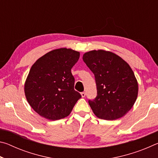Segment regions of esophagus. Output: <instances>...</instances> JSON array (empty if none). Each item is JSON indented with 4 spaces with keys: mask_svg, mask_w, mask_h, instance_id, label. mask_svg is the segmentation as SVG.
<instances>
[{
    "mask_svg": "<svg viewBox=\"0 0 158 158\" xmlns=\"http://www.w3.org/2000/svg\"><path fill=\"white\" fill-rule=\"evenodd\" d=\"M81 97L82 98H84L85 96V92H82V93H81Z\"/></svg>",
    "mask_w": 158,
    "mask_h": 158,
    "instance_id": "1",
    "label": "esophagus"
}]
</instances>
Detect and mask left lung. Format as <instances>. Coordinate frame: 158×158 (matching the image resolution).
Instances as JSON below:
<instances>
[{"label": "left lung", "instance_id": "8db88e82", "mask_svg": "<svg viewBox=\"0 0 158 158\" xmlns=\"http://www.w3.org/2000/svg\"><path fill=\"white\" fill-rule=\"evenodd\" d=\"M83 60L94 74L97 93L89 100L99 118L116 120L132 107L138 95V83L128 63L118 56L105 50L85 53Z\"/></svg>", "mask_w": 158, "mask_h": 158}]
</instances>
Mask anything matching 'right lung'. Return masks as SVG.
Returning a JSON list of instances; mask_svg holds the SVG:
<instances>
[{"instance_id": "obj_1", "label": "right lung", "mask_w": 158, "mask_h": 158, "mask_svg": "<svg viewBox=\"0 0 158 158\" xmlns=\"http://www.w3.org/2000/svg\"><path fill=\"white\" fill-rule=\"evenodd\" d=\"M79 56L77 51L60 48L47 53L32 65L24 92L29 105L40 116L52 121L63 118L81 98L74 89L71 73Z\"/></svg>"}]
</instances>
